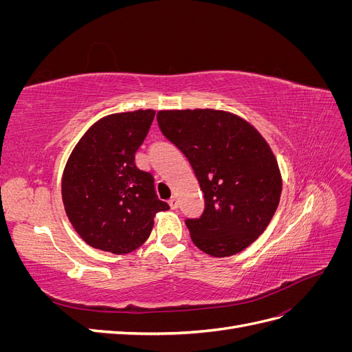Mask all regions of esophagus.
I'll use <instances>...</instances> for the list:
<instances>
[{"label":"esophagus","instance_id":"esophagus-1","mask_svg":"<svg viewBox=\"0 0 352 352\" xmlns=\"http://www.w3.org/2000/svg\"><path fill=\"white\" fill-rule=\"evenodd\" d=\"M168 206H170V208L172 210H176L177 207H179V201H177V198L176 197H172L168 199Z\"/></svg>","mask_w":352,"mask_h":352}]
</instances>
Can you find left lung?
I'll use <instances>...</instances> for the list:
<instances>
[{
	"label": "left lung",
	"instance_id": "8db88e82",
	"mask_svg": "<svg viewBox=\"0 0 352 352\" xmlns=\"http://www.w3.org/2000/svg\"><path fill=\"white\" fill-rule=\"evenodd\" d=\"M158 126L192 166L206 208L190 239L212 257L243 251L269 226L282 194L270 145L242 117L212 109L162 110Z\"/></svg>",
	"mask_w": 352,
	"mask_h": 352
}]
</instances>
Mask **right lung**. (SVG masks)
Returning a JSON list of instances; mask_svg holds the SVG:
<instances>
[{
	"instance_id": "1",
	"label": "right lung",
	"mask_w": 352,
	"mask_h": 352,
	"mask_svg": "<svg viewBox=\"0 0 352 352\" xmlns=\"http://www.w3.org/2000/svg\"><path fill=\"white\" fill-rule=\"evenodd\" d=\"M154 110L105 116L85 132L73 148L61 179L66 214L91 247L127 254L148 239L160 201L151 173L135 164L154 120Z\"/></svg>"
}]
</instances>
